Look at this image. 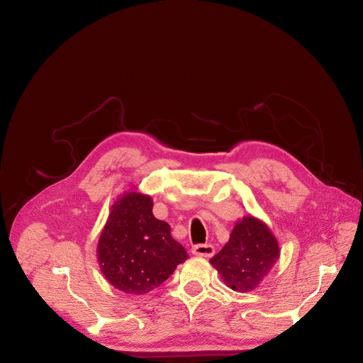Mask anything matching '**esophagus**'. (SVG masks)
<instances>
[{"mask_svg": "<svg viewBox=\"0 0 363 363\" xmlns=\"http://www.w3.org/2000/svg\"><path fill=\"white\" fill-rule=\"evenodd\" d=\"M192 254L197 257H211L214 254V247L210 244H199L196 247H192Z\"/></svg>", "mask_w": 363, "mask_h": 363, "instance_id": "1", "label": "esophagus"}]
</instances>
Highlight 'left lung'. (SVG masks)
<instances>
[{
  "label": "left lung",
  "mask_w": 363,
  "mask_h": 363,
  "mask_svg": "<svg viewBox=\"0 0 363 363\" xmlns=\"http://www.w3.org/2000/svg\"><path fill=\"white\" fill-rule=\"evenodd\" d=\"M280 257L276 236L254 216H245L230 232L228 244L210 262L225 284L236 292L255 291Z\"/></svg>",
  "instance_id": "left-lung-1"
}]
</instances>
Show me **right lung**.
<instances>
[{
  "label": "right lung",
  "instance_id": "add662e5",
  "mask_svg": "<svg viewBox=\"0 0 363 363\" xmlns=\"http://www.w3.org/2000/svg\"><path fill=\"white\" fill-rule=\"evenodd\" d=\"M153 200L138 191L118 199L101 233L98 261L106 280L128 295L159 287L188 258L171 226L153 216Z\"/></svg>",
  "mask_w": 363,
  "mask_h": 363
}]
</instances>
